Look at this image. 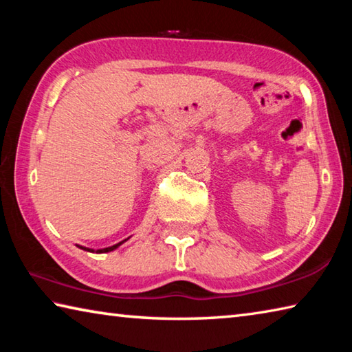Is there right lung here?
Instances as JSON below:
<instances>
[{"instance_id":"right-lung-1","label":"right lung","mask_w":352,"mask_h":352,"mask_svg":"<svg viewBox=\"0 0 352 352\" xmlns=\"http://www.w3.org/2000/svg\"><path fill=\"white\" fill-rule=\"evenodd\" d=\"M127 241V239H126ZM126 241H122V242H119V243H116V245H111V247H107V248H100V250H96V253H109V252H113V250H116L119 245H121V243H124ZM79 248H82V250H87V252H94V250H90V248H85V247H79Z\"/></svg>"}]
</instances>
